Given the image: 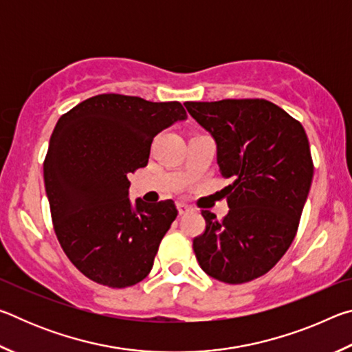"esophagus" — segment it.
Wrapping results in <instances>:
<instances>
[{"mask_svg":"<svg viewBox=\"0 0 352 352\" xmlns=\"http://www.w3.org/2000/svg\"><path fill=\"white\" fill-rule=\"evenodd\" d=\"M177 210H178V214H184V212H188L190 208L186 205V204H183V201H178L177 204Z\"/></svg>","mask_w":352,"mask_h":352,"instance_id":"esophagus-1","label":"esophagus"}]
</instances>
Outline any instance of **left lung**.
I'll use <instances>...</instances> for the list:
<instances>
[{
    "mask_svg": "<svg viewBox=\"0 0 352 352\" xmlns=\"http://www.w3.org/2000/svg\"><path fill=\"white\" fill-rule=\"evenodd\" d=\"M217 144L230 211H201L206 228L192 248L206 275L242 284L265 275L294 242L314 177L305 129L265 99L186 102Z\"/></svg>",
    "mask_w": 352,
    "mask_h": 352,
    "instance_id": "8db88e82",
    "label": "left lung"
}]
</instances>
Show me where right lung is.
<instances>
[{"label":"right lung","instance_id":"right-lung-1","mask_svg":"<svg viewBox=\"0 0 352 352\" xmlns=\"http://www.w3.org/2000/svg\"><path fill=\"white\" fill-rule=\"evenodd\" d=\"M186 111L177 100L98 94L60 116L43 163L52 225L68 259L91 281L124 289L152 270L177 217L172 200L129 195V174L144 168L155 136Z\"/></svg>","mask_w":352,"mask_h":352}]
</instances>
